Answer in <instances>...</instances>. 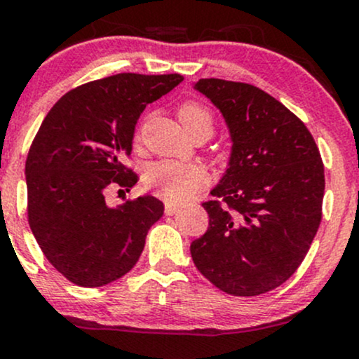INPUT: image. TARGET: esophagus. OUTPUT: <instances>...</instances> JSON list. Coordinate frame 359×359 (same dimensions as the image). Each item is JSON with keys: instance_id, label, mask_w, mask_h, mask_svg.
Segmentation results:
<instances>
[{"instance_id": "1", "label": "esophagus", "mask_w": 359, "mask_h": 359, "mask_svg": "<svg viewBox=\"0 0 359 359\" xmlns=\"http://www.w3.org/2000/svg\"><path fill=\"white\" fill-rule=\"evenodd\" d=\"M179 212V205L175 204H165V214L167 216H174V214Z\"/></svg>"}]
</instances>
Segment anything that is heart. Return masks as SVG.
Masks as SVG:
<instances>
[{
    "mask_svg": "<svg viewBox=\"0 0 359 359\" xmlns=\"http://www.w3.org/2000/svg\"><path fill=\"white\" fill-rule=\"evenodd\" d=\"M179 119L185 131L191 133L194 128L205 125L212 130V116L199 102H184L179 109ZM208 182L204 168L196 163L177 162V160H160L151 163L145 174V185L156 196L168 203H185L194 192L203 189Z\"/></svg>",
    "mask_w": 359,
    "mask_h": 359,
    "instance_id": "1",
    "label": "heart"
}]
</instances>
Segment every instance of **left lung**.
I'll return each instance as SVG.
<instances>
[{
  "label": "left lung",
  "instance_id": "1",
  "mask_svg": "<svg viewBox=\"0 0 359 359\" xmlns=\"http://www.w3.org/2000/svg\"><path fill=\"white\" fill-rule=\"evenodd\" d=\"M231 138L224 175L204 203L209 228L191 243L197 270L240 297L282 285L306 258L323 216L324 165L300 119L245 82L199 79Z\"/></svg>",
  "mask_w": 359,
  "mask_h": 359
}]
</instances>
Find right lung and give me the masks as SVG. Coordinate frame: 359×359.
<instances>
[{
	"label": "right lung",
	"instance_id": "1",
	"mask_svg": "<svg viewBox=\"0 0 359 359\" xmlns=\"http://www.w3.org/2000/svg\"><path fill=\"white\" fill-rule=\"evenodd\" d=\"M182 81L116 74L72 89L45 116L25 163L28 222L48 262L76 285L102 287L128 273L162 217L154 196L108 205L104 194L137 184L123 160L140 114Z\"/></svg>",
	"mask_w": 359,
	"mask_h": 359
}]
</instances>
